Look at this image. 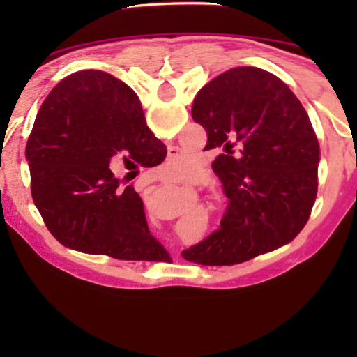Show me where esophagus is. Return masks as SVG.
Segmentation results:
<instances>
[{
    "label": "esophagus",
    "mask_w": 357,
    "mask_h": 357,
    "mask_svg": "<svg viewBox=\"0 0 357 357\" xmlns=\"http://www.w3.org/2000/svg\"><path fill=\"white\" fill-rule=\"evenodd\" d=\"M175 155H177V153H175V149L170 151V158H175Z\"/></svg>",
    "instance_id": "34e87169"
}]
</instances>
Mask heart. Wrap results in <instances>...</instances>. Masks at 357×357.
Instances as JSON below:
<instances>
[{"label":"heart","instance_id":"obj_1","mask_svg":"<svg viewBox=\"0 0 357 357\" xmlns=\"http://www.w3.org/2000/svg\"><path fill=\"white\" fill-rule=\"evenodd\" d=\"M174 174V177H183V172H172Z\"/></svg>","mask_w":357,"mask_h":357}]
</instances>
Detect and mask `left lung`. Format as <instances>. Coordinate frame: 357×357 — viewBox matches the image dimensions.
<instances>
[{
	"label": "left lung",
	"mask_w": 357,
	"mask_h": 357,
	"mask_svg": "<svg viewBox=\"0 0 357 357\" xmlns=\"http://www.w3.org/2000/svg\"><path fill=\"white\" fill-rule=\"evenodd\" d=\"M192 116L218 149L213 170L227 208L221 227L182 252L202 265H237L291 242L319 187V141L292 91L253 66L224 71L195 97Z\"/></svg>",
	"instance_id": "8db88e82"
}]
</instances>
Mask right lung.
I'll list each match as a JSON object with an SVG mask.
<instances>
[{
    "label": "right lung",
    "mask_w": 357,
    "mask_h": 357,
    "mask_svg": "<svg viewBox=\"0 0 357 357\" xmlns=\"http://www.w3.org/2000/svg\"><path fill=\"white\" fill-rule=\"evenodd\" d=\"M167 149L148 128L138 97L109 73L86 70L53 87L38 110L26 155L33 203L52 236L75 250L119 260H164L133 185L110 170L158 165Z\"/></svg>",
    "instance_id": "obj_1"
}]
</instances>
